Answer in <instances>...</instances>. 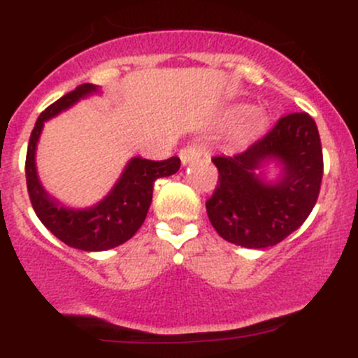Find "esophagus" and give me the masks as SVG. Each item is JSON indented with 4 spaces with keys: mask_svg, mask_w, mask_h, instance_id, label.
Masks as SVG:
<instances>
[{
    "mask_svg": "<svg viewBox=\"0 0 358 358\" xmlns=\"http://www.w3.org/2000/svg\"><path fill=\"white\" fill-rule=\"evenodd\" d=\"M202 154V149L199 143H192V145H187L185 149L180 150V159H182V164L187 166L190 164V162L197 161V159L201 157Z\"/></svg>",
    "mask_w": 358,
    "mask_h": 358,
    "instance_id": "1",
    "label": "esophagus"
}]
</instances>
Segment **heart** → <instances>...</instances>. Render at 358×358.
<instances>
[{
  "label": "heart",
  "instance_id": "b5f03b06",
  "mask_svg": "<svg viewBox=\"0 0 358 358\" xmlns=\"http://www.w3.org/2000/svg\"><path fill=\"white\" fill-rule=\"evenodd\" d=\"M236 115L239 117L241 133L246 136H258L268 128L270 115L268 112L259 107H248V109H236Z\"/></svg>",
  "mask_w": 358,
  "mask_h": 358
}]
</instances>
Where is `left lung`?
Returning <instances> with one entry per match:
<instances>
[{"mask_svg":"<svg viewBox=\"0 0 358 358\" xmlns=\"http://www.w3.org/2000/svg\"><path fill=\"white\" fill-rule=\"evenodd\" d=\"M213 162L220 183L206 211L220 237L241 248L279 244L303 225L319 197L322 145L306 112L284 115L248 150ZM270 164L280 169L273 180L266 176Z\"/></svg>","mask_w":358,"mask_h":358,"instance_id":"left-lung-1","label":"left lung"}]
</instances>
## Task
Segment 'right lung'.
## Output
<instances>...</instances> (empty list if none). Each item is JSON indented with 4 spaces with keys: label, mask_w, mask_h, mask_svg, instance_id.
Here are the masks:
<instances>
[{
    "label": "right lung",
    "mask_w": 358,
    "mask_h": 358,
    "mask_svg": "<svg viewBox=\"0 0 358 358\" xmlns=\"http://www.w3.org/2000/svg\"><path fill=\"white\" fill-rule=\"evenodd\" d=\"M99 93V86L86 83L43 110L29 138L25 157L29 197L38 218L64 244L88 252L107 251L131 239L145 222L152 202L154 182L162 176L175 175L180 169L178 157H169L166 161L131 157L109 194L90 208H69L50 196L36 168V149L45 122L71 109L79 100Z\"/></svg>",
    "instance_id": "1"
}]
</instances>
